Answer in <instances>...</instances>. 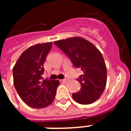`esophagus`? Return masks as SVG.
<instances>
[{"label":"esophagus","mask_w":131,"mask_h":131,"mask_svg":"<svg viewBox=\"0 0 131 131\" xmlns=\"http://www.w3.org/2000/svg\"><path fill=\"white\" fill-rule=\"evenodd\" d=\"M68 79L67 78H65V79H63V80H61V82H67L68 81Z\"/></svg>","instance_id":"obj_1"}]
</instances>
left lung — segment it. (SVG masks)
<instances>
[{
  "label": "left lung",
  "mask_w": 131,
  "mask_h": 131,
  "mask_svg": "<svg viewBox=\"0 0 131 131\" xmlns=\"http://www.w3.org/2000/svg\"><path fill=\"white\" fill-rule=\"evenodd\" d=\"M68 56L76 68L83 72L78 78L81 90L73 94L77 103L88 105L100 98L107 83V67L102 53L88 40L80 37L54 41Z\"/></svg>",
  "instance_id": "left-lung-1"
}]
</instances>
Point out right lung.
Wrapping results in <instances>:
<instances>
[{"instance_id": "obj_1", "label": "right lung", "mask_w": 131, "mask_h": 131, "mask_svg": "<svg viewBox=\"0 0 131 131\" xmlns=\"http://www.w3.org/2000/svg\"><path fill=\"white\" fill-rule=\"evenodd\" d=\"M52 42L30 46L21 53L13 68V84L19 97L35 109L46 107L53 103L58 80H42L43 64Z\"/></svg>"}]
</instances>
